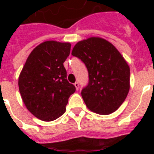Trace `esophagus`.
Wrapping results in <instances>:
<instances>
[{
	"label": "esophagus",
	"mask_w": 154,
	"mask_h": 154,
	"mask_svg": "<svg viewBox=\"0 0 154 154\" xmlns=\"http://www.w3.org/2000/svg\"><path fill=\"white\" fill-rule=\"evenodd\" d=\"M74 86L76 87V89H77V90H78V89H79V83L78 82H75L74 83Z\"/></svg>",
	"instance_id": "esophagus-1"
}]
</instances>
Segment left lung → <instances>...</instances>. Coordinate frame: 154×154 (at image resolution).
I'll return each instance as SVG.
<instances>
[{"instance_id": "8db88e82", "label": "left lung", "mask_w": 154, "mask_h": 154, "mask_svg": "<svg viewBox=\"0 0 154 154\" xmlns=\"http://www.w3.org/2000/svg\"><path fill=\"white\" fill-rule=\"evenodd\" d=\"M72 55L85 63L89 83L82 91L87 108L99 114L115 112L129 91V65L115 46L101 37L77 42Z\"/></svg>"}]
</instances>
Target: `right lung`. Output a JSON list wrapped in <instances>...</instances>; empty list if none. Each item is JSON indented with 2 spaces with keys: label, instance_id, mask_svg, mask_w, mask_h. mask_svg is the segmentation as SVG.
Instances as JSON below:
<instances>
[{
  "label": "right lung",
  "instance_id": "add662e5",
  "mask_svg": "<svg viewBox=\"0 0 154 154\" xmlns=\"http://www.w3.org/2000/svg\"><path fill=\"white\" fill-rule=\"evenodd\" d=\"M69 42L47 41L35 48L20 73L19 91L27 109L44 122L65 112L69 97L76 90L66 79L63 63L69 57Z\"/></svg>",
  "mask_w": 154,
  "mask_h": 154
}]
</instances>
